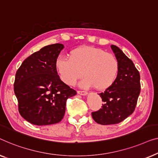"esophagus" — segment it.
Returning a JSON list of instances; mask_svg holds the SVG:
<instances>
[{
	"label": "esophagus",
	"mask_w": 158,
	"mask_h": 158,
	"mask_svg": "<svg viewBox=\"0 0 158 158\" xmlns=\"http://www.w3.org/2000/svg\"><path fill=\"white\" fill-rule=\"evenodd\" d=\"M77 93H78L79 94H81V95H86L88 94V92H86V91H81V90L77 91Z\"/></svg>",
	"instance_id": "34e87169"
}]
</instances>
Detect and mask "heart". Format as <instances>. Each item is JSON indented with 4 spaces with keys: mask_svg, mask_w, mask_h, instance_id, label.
Returning <instances> with one entry per match:
<instances>
[{
    "mask_svg": "<svg viewBox=\"0 0 158 158\" xmlns=\"http://www.w3.org/2000/svg\"><path fill=\"white\" fill-rule=\"evenodd\" d=\"M55 67L64 83L73 86L84 76L81 86L84 88L95 86L104 91L110 89L116 81L119 64L116 56L104 49L90 46L73 48L69 58L59 56Z\"/></svg>",
    "mask_w": 158,
    "mask_h": 158,
    "instance_id": "obj_1",
    "label": "heart"
}]
</instances>
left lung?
<instances>
[{"label": "left lung", "instance_id": "obj_1", "mask_svg": "<svg viewBox=\"0 0 158 158\" xmlns=\"http://www.w3.org/2000/svg\"><path fill=\"white\" fill-rule=\"evenodd\" d=\"M119 64L116 81L110 89L100 94L102 104L100 110L92 112L96 123L107 125L121 123L132 114L140 93V76L132 61L121 49L111 46Z\"/></svg>", "mask_w": 158, "mask_h": 158}]
</instances>
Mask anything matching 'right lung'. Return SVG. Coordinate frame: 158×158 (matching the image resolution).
<instances>
[{
	"label": "right lung",
	"mask_w": 158,
	"mask_h": 158,
	"mask_svg": "<svg viewBox=\"0 0 158 158\" xmlns=\"http://www.w3.org/2000/svg\"><path fill=\"white\" fill-rule=\"evenodd\" d=\"M63 48L61 44L44 46L26 58L15 74L13 85L19 113L34 125L61 122L66 100L77 94L60 79L55 67Z\"/></svg>",
	"instance_id": "1"
}]
</instances>
